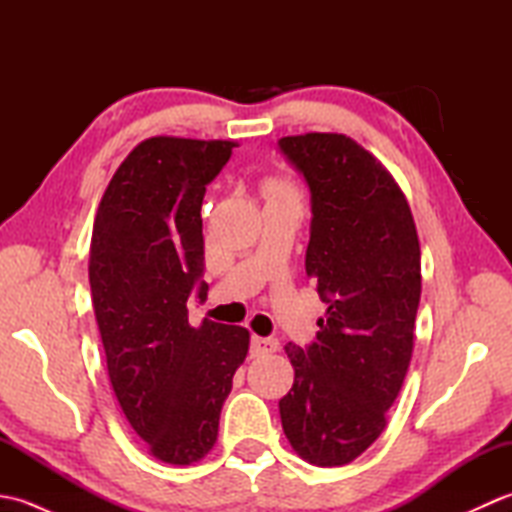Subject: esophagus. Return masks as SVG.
Masks as SVG:
<instances>
[{"label": "esophagus", "instance_id": "1", "mask_svg": "<svg viewBox=\"0 0 512 512\" xmlns=\"http://www.w3.org/2000/svg\"><path fill=\"white\" fill-rule=\"evenodd\" d=\"M250 350H253L255 356H264V354H273L279 350V341L277 339H264V336H253L250 339Z\"/></svg>", "mask_w": 512, "mask_h": 512}]
</instances>
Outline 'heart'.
<instances>
[{
  "label": "heart",
  "mask_w": 512,
  "mask_h": 512,
  "mask_svg": "<svg viewBox=\"0 0 512 512\" xmlns=\"http://www.w3.org/2000/svg\"><path fill=\"white\" fill-rule=\"evenodd\" d=\"M264 191L266 193H281V191H292V184L281 180V178H270L266 184H264Z\"/></svg>",
  "instance_id": "b5f03b06"
}]
</instances>
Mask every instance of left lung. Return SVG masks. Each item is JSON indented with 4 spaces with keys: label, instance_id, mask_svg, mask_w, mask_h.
Instances as JSON below:
<instances>
[{
    "label": "left lung",
    "instance_id": "8db88e82",
    "mask_svg": "<svg viewBox=\"0 0 512 512\" xmlns=\"http://www.w3.org/2000/svg\"><path fill=\"white\" fill-rule=\"evenodd\" d=\"M279 147L308 180L306 273L328 303L308 350L288 343L295 383L281 427L314 466L356 460L387 424L413 352L420 242L405 193L345 134L286 136Z\"/></svg>",
    "mask_w": 512,
    "mask_h": 512
}]
</instances>
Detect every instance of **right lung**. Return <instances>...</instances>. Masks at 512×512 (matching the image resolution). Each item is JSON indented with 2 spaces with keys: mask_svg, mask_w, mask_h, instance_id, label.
<instances>
[{
  "mask_svg": "<svg viewBox=\"0 0 512 512\" xmlns=\"http://www.w3.org/2000/svg\"><path fill=\"white\" fill-rule=\"evenodd\" d=\"M235 140L151 136L107 184L90 242L92 306L107 374L127 422L156 460L187 466L213 449L250 334L189 323L202 275V200ZM209 286L200 281L198 297Z\"/></svg>",
  "mask_w": 512,
  "mask_h": 512,
  "instance_id": "obj_1",
  "label": "right lung"
}]
</instances>
